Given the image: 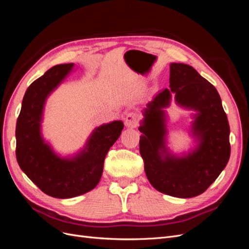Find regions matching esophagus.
<instances>
[{
	"label": "esophagus",
	"instance_id": "34e87169",
	"mask_svg": "<svg viewBox=\"0 0 249 249\" xmlns=\"http://www.w3.org/2000/svg\"><path fill=\"white\" fill-rule=\"evenodd\" d=\"M139 123V116L138 114L134 112L129 113V114H126L125 118H124V124L127 127H136L138 125Z\"/></svg>",
	"mask_w": 249,
	"mask_h": 249
}]
</instances>
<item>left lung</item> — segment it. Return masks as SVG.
<instances>
[{"label": "left lung", "mask_w": 249, "mask_h": 249, "mask_svg": "<svg viewBox=\"0 0 249 249\" xmlns=\"http://www.w3.org/2000/svg\"><path fill=\"white\" fill-rule=\"evenodd\" d=\"M170 88L143 109L140 155L152 186L164 194L190 198L205 192L227 166L231 155L230 125L216 88L184 63L170 64ZM172 95L176 103L194 110L191 134L196 145L182 155L167 146V115Z\"/></svg>", "instance_id": "obj_1"}]
</instances>
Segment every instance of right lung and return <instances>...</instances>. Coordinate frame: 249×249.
<instances>
[{
    "mask_svg": "<svg viewBox=\"0 0 249 249\" xmlns=\"http://www.w3.org/2000/svg\"><path fill=\"white\" fill-rule=\"evenodd\" d=\"M74 64L53 66L30 85L17 122V160L26 176L52 197L71 198L92 190L102 178L104 161L122 134L124 123L114 120L95 127L78 153L58 155L41 133L46 102L70 76Z\"/></svg>",
    "mask_w": 249,
    "mask_h": 249,
    "instance_id": "right-lung-1",
    "label": "right lung"
}]
</instances>
